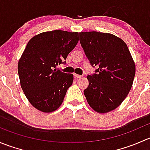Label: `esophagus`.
I'll return each mask as SVG.
<instances>
[{
  "label": "esophagus",
  "instance_id": "1",
  "mask_svg": "<svg viewBox=\"0 0 150 150\" xmlns=\"http://www.w3.org/2000/svg\"><path fill=\"white\" fill-rule=\"evenodd\" d=\"M73 75H74V77H75V78H81V75H78V74H73Z\"/></svg>",
  "mask_w": 150,
  "mask_h": 150
}]
</instances>
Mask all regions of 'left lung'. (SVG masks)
I'll list each match as a JSON object with an SVG mask.
<instances>
[{"label":"left lung","mask_w":150,"mask_h":150,"mask_svg":"<svg viewBox=\"0 0 150 150\" xmlns=\"http://www.w3.org/2000/svg\"><path fill=\"white\" fill-rule=\"evenodd\" d=\"M80 42L91 65L84 94L89 105L100 113L115 110L132 86L136 67L125 42L114 35L99 32L80 33Z\"/></svg>","instance_id":"left-lung-1"}]
</instances>
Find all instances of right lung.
<instances>
[{"mask_svg":"<svg viewBox=\"0 0 150 150\" xmlns=\"http://www.w3.org/2000/svg\"><path fill=\"white\" fill-rule=\"evenodd\" d=\"M78 40V33L54 30L37 35L28 42L19 61L18 74L27 99L36 109L51 112L62 103L73 75L56 68L65 64Z\"/></svg>","mask_w":150,"mask_h":150,"instance_id":"1","label":"right lung"}]
</instances>
